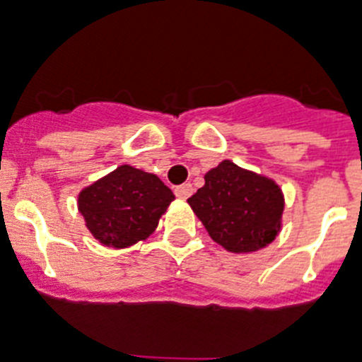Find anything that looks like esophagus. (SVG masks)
<instances>
[{"mask_svg":"<svg viewBox=\"0 0 362 362\" xmlns=\"http://www.w3.org/2000/svg\"><path fill=\"white\" fill-rule=\"evenodd\" d=\"M175 193L178 199H189V197L193 195V186H191V184H182V186H176Z\"/></svg>","mask_w":362,"mask_h":362,"instance_id":"34e87169","label":"esophagus"}]
</instances>
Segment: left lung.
Segmentation results:
<instances>
[{
	"label": "left lung",
	"mask_w": 362,
	"mask_h": 362,
	"mask_svg": "<svg viewBox=\"0 0 362 362\" xmlns=\"http://www.w3.org/2000/svg\"><path fill=\"white\" fill-rule=\"evenodd\" d=\"M204 180L187 202L215 243L233 254H248L274 241L285 206L274 180L230 160L209 169Z\"/></svg>",
	"instance_id": "1"
}]
</instances>
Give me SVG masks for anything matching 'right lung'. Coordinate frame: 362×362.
<instances>
[{
	"instance_id": "add662e5",
	"label": "right lung",
	"mask_w": 362,
	"mask_h": 362,
	"mask_svg": "<svg viewBox=\"0 0 362 362\" xmlns=\"http://www.w3.org/2000/svg\"><path fill=\"white\" fill-rule=\"evenodd\" d=\"M175 195L156 175L119 165L78 193V211L97 241L127 248L156 230Z\"/></svg>"
}]
</instances>
